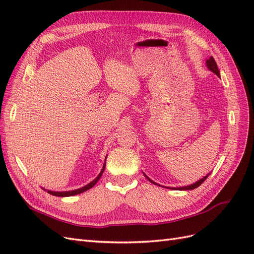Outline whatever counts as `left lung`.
<instances>
[{
	"label": "left lung",
	"instance_id": "1",
	"mask_svg": "<svg viewBox=\"0 0 254 254\" xmlns=\"http://www.w3.org/2000/svg\"><path fill=\"white\" fill-rule=\"evenodd\" d=\"M205 64H206V67L209 68V70L211 71V72H213L214 74H216L218 77H220V73H219V70H218V67H217V64H216V63H215V60H214V58L211 56L209 59H206V61H205ZM210 174L211 173H209L207 174L206 176H204L203 178H201L200 180H198V181H196L195 183H193V184H190V186H188V187H182V188H177V190H194V189H197L199 186H200V184H202V182L203 181H205V179L207 178V177L210 176ZM144 176L146 177V179L147 180H149L151 183H153V184H156V186H158V184L155 182V181H152L151 179H149L147 176H146L145 174H144ZM171 189V188H170ZM175 189V188H174Z\"/></svg>",
	"mask_w": 254,
	"mask_h": 254
}]
</instances>
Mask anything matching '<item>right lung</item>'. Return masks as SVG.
<instances>
[{"mask_svg":"<svg viewBox=\"0 0 254 254\" xmlns=\"http://www.w3.org/2000/svg\"><path fill=\"white\" fill-rule=\"evenodd\" d=\"M106 159H107V156H106ZM105 167H106V161H105V163H104V165H103V168H102L101 173H99V175L96 177V178H95L93 181H91L89 184H87V186H84V187H82V188H80V189L74 190H65V191H54V190H47L45 189H43V190H47L49 194L54 195V196H58V197H68V196H74V195H77V194L83 193V191H86V190H90L91 188H93V187L95 186L96 182H97V181L99 180V178H101V177H102V175H103V173H104V171H105Z\"/></svg>","mask_w":254,"mask_h":254,"instance_id":"add662e5","label":"right lung"}]
</instances>
